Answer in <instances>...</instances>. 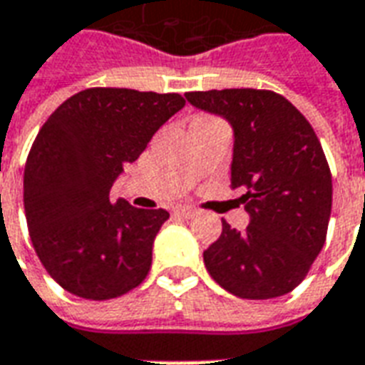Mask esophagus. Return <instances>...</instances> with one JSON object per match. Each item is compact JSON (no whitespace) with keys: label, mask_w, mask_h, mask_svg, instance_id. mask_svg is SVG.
<instances>
[{"label":"esophagus","mask_w":365,"mask_h":365,"mask_svg":"<svg viewBox=\"0 0 365 365\" xmlns=\"http://www.w3.org/2000/svg\"><path fill=\"white\" fill-rule=\"evenodd\" d=\"M175 215H179V217H182V220H190V217L194 215V212L188 208H175Z\"/></svg>","instance_id":"1"}]
</instances>
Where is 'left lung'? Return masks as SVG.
<instances>
[{
    "instance_id": "obj_1",
    "label": "left lung",
    "mask_w": 365,
    "mask_h": 365,
    "mask_svg": "<svg viewBox=\"0 0 365 365\" xmlns=\"http://www.w3.org/2000/svg\"><path fill=\"white\" fill-rule=\"evenodd\" d=\"M204 113L233 130L231 186L249 225L222 220V235L204 251L210 276L243 299L288 294L309 272L327 237L332 179L319 138L288 98L260 89L186 93Z\"/></svg>"
}]
</instances>
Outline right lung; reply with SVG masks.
<instances>
[{
  "instance_id": "add662e5",
  "label": "right lung",
  "mask_w": 365,
  "mask_h": 365,
  "mask_svg": "<svg viewBox=\"0 0 365 365\" xmlns=\"http://www.w3.org/2000/svg\"><path fill=\"white\" fill-rule=\"evenodd\" d=\"M185 106L177 93L95 87L50 114L25 165L31 241L46 272L85 299L140 286L169 212L140 210L110 190L159 128Z\"/></svg>"
}]
</instances>
